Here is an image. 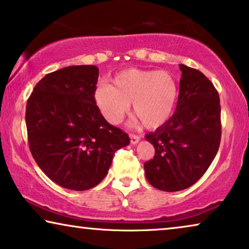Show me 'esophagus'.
Here are the masks:
<instances>
[{
	"instance_id": "esophagus-1",
	"label": "esophagus",
	"mask_w": 249,
	"mask_h": 249,
	"mask_svg": "<svg viewBox=\"0 0 249 249\" xmlns=\"http://www.w3.org/2000/svg\"><path fill=\"white\" fill-rule=\"evenodd\" d=\"M129 137H131V143L132 144L139 143V141L141 140V136L135 135V134H129Z\"/></svg>"
}]
</instances>
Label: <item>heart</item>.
I'll return each mask as SVG.
<instances>
[{
	"mask_svg": "<svg viewBox=\"0 0 249 249\" xmlns=\"http://www.w3.org/2000/svg\"><path fill=\"white\" fill-rule=\"evenodd\" d=\"M113 85L96 87L94 99L107 122L116 124L128 110L146 128H158L176 109L179 88L174 77L164 70L128 68L113 77Z\"/></svg>",
	"mask_w": 249,
	"mask_h": 249,
	"instance_id": "heart-1",
	"label": "heart"
}]
</instances>
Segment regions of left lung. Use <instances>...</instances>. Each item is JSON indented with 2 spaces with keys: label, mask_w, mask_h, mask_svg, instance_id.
I'll use <instances>...</instances> for the list:
<instances>
[{
  "label": "left lung",
  "mask_w": 249,
  "mask_h": 249,
  "mask_svg": "<svg viewBox=\"0 0 249 249\" xmlns=\"http://www.w3.org/2000/svg\"><path fill=\"white\" fill-rule=\"evenodd\" d=\"M176 112L166 123L145 135L155 148L144 163L151 185L166 192L195 184L216 157L221 139L220 99L213 83L199 70L180 65Z\"/></svg>",
  "instance_id": "8db88e82"
}]
</instances>
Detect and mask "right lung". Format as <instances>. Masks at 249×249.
<instances>
[{
	"instance_id": "right-lung-1",
	"label": "right lung",
	"mask_w": 249,
	"mask_h": 249,
	"mask_svg": "<svg viewBox=\"0 0 249 249\" xmlns=\"http://www.w3.org/2000/svg\"><path fill=\"white\" fill-rule=\"evenodd\" d=\"M98 68L69 66L44 76L25 109L29 146L44 174L62 188L84 191L106 177L118 148L129 144L96 105Z\"/></svg>"
}]
</instances>
